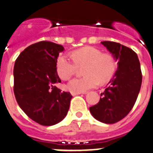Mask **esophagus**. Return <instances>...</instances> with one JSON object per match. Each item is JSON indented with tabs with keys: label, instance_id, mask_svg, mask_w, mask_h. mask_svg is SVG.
<instances>
[{
	"label": "esophagus",
	"instance_id": "esophagus-1",
	"mask_svg": "<svg viewBox=\"0 0 153 153\" xmlns=\"http://www.w3.org/2000/svg\"><path fill=\"white\" fill-rule=\"evenodd\" d=\"M71 94L73 96H75V95H77V94H86V92H71Z\"/></svg>",
	"mask_w": 153,
	"mask_h": 153
}]
</instances>
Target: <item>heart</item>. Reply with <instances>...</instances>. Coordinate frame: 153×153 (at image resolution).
Instances as JSON below:
<instances>
[{
	"instance_id": "obj_1",
	"label": "heart",
	"mask_w": 153,
	"mask_h": 153,
	"mask_svg": "<svg viewBox=\"0 0 153 153\" xmlns=\"http://www.w3.org/2000/svg\"><path fill=\"white\" fill-rule=\"evenodd\" d=\"M71 58L60 55L56 62V71L62 79L68 80L77 72L78 68L85 66V76L72 79L68 84V89L72 92H86L97 88L100 82L109 81L117 71V61L114 55L103 53L95 47L77 49L72 53Z\"/></svg>"
}]
</instances>
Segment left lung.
<instances>
[{
  "instance_id": "8db88e82",
  "label": "left lung",
  "mask_w": 153,
  "mask_h": 153,
  "mask_svg": "<svg viewBox=\"0 0 153 153\" xmlns=\"http://www.w3.org/2000/svg\"><path fill=\"white\" fill-rule=\"evenodd\" d=\"M118 60V69L99 102L90 107L92 116L105 123L123 119L134 107L142 85V74L137 55L132 49L113 41L101 42Z\"/></svg>"
}]
</instances>
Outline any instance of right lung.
Segmentation results:
<instances>
[{
  "label": "right lung",
  "mask_w": 153,
  "mask_h": 153,
  "mask_svg": "<svg viewBox=\"0 0 153 153\" xmlns=\"http://www.w3.org/2000/svg\"><path fill=\"white\" fill-rule=\"evenodd\" d=\"M62 45L43 40L27 47L14 66V94L19 107L30 119L43 126L59 123L66 116L72 95L62 91L56 71Z\"/></svg>",
  "instance_id": "add662e5"
}]
</instances>
